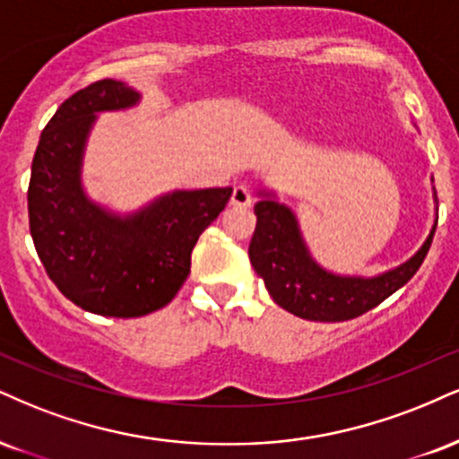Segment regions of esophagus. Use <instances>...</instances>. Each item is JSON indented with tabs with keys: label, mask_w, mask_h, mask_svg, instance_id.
Returning <instances> with one entry per match:
<instances>
[{
	"label": "esophagus",
	"mask_w": 459,
	"mask_h": 459,
	"mask_svg": "<svg viewBox=\"0 0 459 459\" xmlns=\"http://www.w3.org/2000/svg\"><path fill=\"white\" fill-rule=\"evenodd\" d=\"M230 203H233V205H237V207H250L252 205L250 187L244 186V184L235 186L233 187V196H230Z\"/></svg>",
	"instance_id": "34e87169"
}]
</instances>
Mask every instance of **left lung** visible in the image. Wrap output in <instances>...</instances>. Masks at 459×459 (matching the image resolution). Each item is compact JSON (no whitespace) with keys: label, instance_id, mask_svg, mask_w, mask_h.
Returning <instances> with one entry per match:
<instances>
[{"label":"left lung","instance_id":"8db88e82","mask_svg":"<svg viewBox=\"0 0 459 459\" xmlns=\"http://www.w3.org/2000/svg\"><path fill=\"white\" fill-rule=\"evenodd\" d=\"M254 213L256 229L247 250L254 272L264 280L269 295L280 307L299 318L320 323L361 316L402 289L421 267L436 230L434 224L419 252L400 267L377 278H351L331 273L314 261L295 213L275 201L272 192H261Z\"/></svg>","mask_w":459,"mask_h":459}]
</instances>
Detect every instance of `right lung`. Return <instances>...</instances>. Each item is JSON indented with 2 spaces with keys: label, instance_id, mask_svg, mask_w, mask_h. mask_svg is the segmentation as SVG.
Instances as JSON below:
<instances>
[{
  "label": "right lung",
  "instance_id": "add662e5",
  "mask_svg": "<svg viewBox=\"0 0 459 459\" xmlns=\"http://www.w3.org/2000/svg\"><path fill=\"white\" fill-rule=\"evenodd\" d=\"M139 100L113 79L72 93L42 130L31 162L27 209L38 256L64 297L100 316L136 318L167 306L190 273L198 237L233 195V187L175 190L130 215L90 201L81 167L93 121Z\"/></svg>",
  "mask_w": 459,
  "mask_h": 459
}]
</instances>
